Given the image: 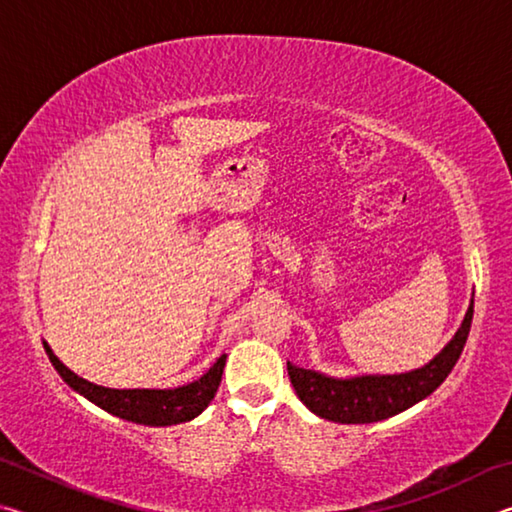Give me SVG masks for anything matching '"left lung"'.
I'll use <instances>...</instances> for the list:
<instances>
[{
    "label": "left lung",
    "instance_id": "8db88e82",
    "mask_svg": "<svg viewBox=\"0 0 512 512\" xmlns=\"http://www.w3.org/2000/svg\"><path fill=\"white\" fill-rule=\"evenodd\" d=\"M474 314V298L454 339L422 368L400 375L332 377L287 361L291 384L300 402L318 418L339 424H370L411 409L443 384L465 348Z\"/></svg>",
    "mask_w": 512,
    "mask_h": 512
}]
</instances>
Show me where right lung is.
<instances>
[{
	"mask_svg": "<svg viewBox=\"0 0 512 512\" xmlns=\"http://www.w3.org/2000/svg\"><path fill=\"white\" fill-rule=\"evenodd\" d=\"M45 352L51 361V366L63 377L65 384L83 395L85 400L97 404L99 409L117 415L121 420L146 424V427H171V424L189 422L196 415H201L207 404L214 400L216 388L221 384V375L225 368V359L228 354H221L214 366L205 372L203 377L196 381H189L185 386L176 388H106L92 381L83 379L76 372L69 370L63 361H60L54 350L49 348L47 341Z\"/></svg>",
	"mask_w": 512,
	"mask_h": 512,
	"instance_id": "add662e5",
	"label": "right lung"
}]
</instances>
